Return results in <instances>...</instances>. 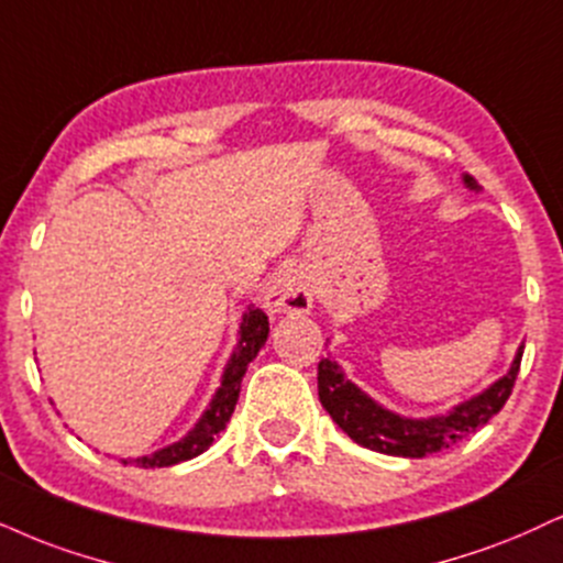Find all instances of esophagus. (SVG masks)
Listing matches in <instances>:
<instances>
[{
	"mask_svg": "<svg viewBox=\"0 0 563 563\" xmlns=\"http://www.w3.org/2000/svg\"><path fill=\"white\" fill-rule=\"evenodd\" d=\"M264 303L277 314H307L314 303V280L303 267L283 269L280 275L269 283Z\"/></svg>",
	"mask_w": 563,
	"mask_h": 563,
	"instance_id": "esophagus-1",
	"label": "esophagus"
}]
</instances>
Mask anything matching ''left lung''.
<instances>
[{
  "label": "left lung",
  "instance_id": "1",
  "mask_svg": "<svg viewBox=\"0 0 563 563\" xmlns=\"http://www.w3.org/2000/svg\"><path fill=\"white\" fill-rule=\"evenodd\" d=\"M462 180L470 191H479L475 178L462 175ZM521 351H525V343L517 349L511 367L504 377L487 385L477 396L451 406L443 415L404 417L398 411L385 409L369 393L351 383L341 364L330 356L322 358L320 367H317V390H320L324 411L354 443L369 451L388 453V456L422 459L428 453L443 451L464 440L504 409L519 375Z\"/></svg>",
  "mask_w": 563,
  "mask_h": 563
}]
</instances>
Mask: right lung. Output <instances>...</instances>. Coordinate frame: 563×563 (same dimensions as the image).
Returning a JSON list of instances; mask_svg holds the SVG:
<instances>
[{
  "label": "right lung",
  "instance_id": "right-lung-1",
  "mask_svg": "<svg viewBox=\"0 0 563 563\" xmlns=\"http://www.w3.org/2000/svg\"><path fill=\"white\" fill-rule=\"evenodd\" d=\"M269 335V320L262 309H256L254 303L243 311L241 324H239V343H235L233 354H230L225 369H222L220 388L214 390L212 401L205 409V415L199 417V422L194 424L191 430L186 432L180 440L165 445V449L148 453V456L139 459H123V464H135V466H173L180 462H188V459L205 453L209 445L214 443L217 432L225 430L230 422V415H233L235 404H239L241 393V380L246 375L249 362L260 354V349L267 343Z\"/></svg>",
  "mask_w": 563,
  "mask_h": 563
}]
</instances>
